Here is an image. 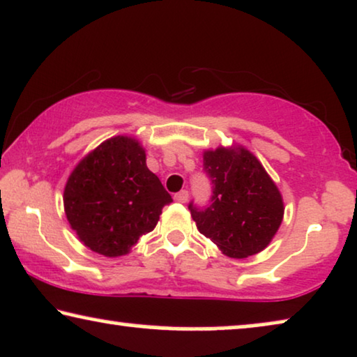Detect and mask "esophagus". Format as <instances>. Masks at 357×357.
Returning <instances> with one entry per match:
<instances>
[{"instance_id":"1","label":"esophagus","mask_w":357,"mask_h":357,"mask_svg":"<svg viewBox=\"0 0 357 357\" xmlns=\"http://www.w3.org/2000/svg\"><path fill=\"white\" fill-rule=\"evenodd\" d=\"M174 199H175V202H178V203H187V199H188V192H187V190H180L178 193H175Z\"/></svg>"}]
</instances>
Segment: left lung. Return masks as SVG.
Returning <instances> with one entry per match:
<instances>
[{
  "label": "left lung",
  "mask_w": 357,
  "mask_h": 357,
  "mask_svg": "<svg viewBox=\"0 0 357 357\" xmlns=\"http://www.w3.org/2000/svg\"><path fill=\"white\" fill-rule=\"evenodd\" d=\"M203 170L213 185L208 206L190 202L198 231L224 255L247 258L261 252L281 226V193L250 151H206Z\"/></svg>",
  "instance_id": "left-lung-1"
}]
</instances>
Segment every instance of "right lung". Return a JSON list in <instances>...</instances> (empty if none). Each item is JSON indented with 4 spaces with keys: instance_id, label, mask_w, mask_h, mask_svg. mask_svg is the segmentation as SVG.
I'll return each mask as SVG.
<instances>
[{
    "instance_id": "obj_1",
    "label": "right lung",
    "mask_w": 357,
    "mask_h": 357,
    "mask_svg": "<svg viewBox=\"0 0 357 357\" xmlns=\"http://www.w3.org/2000/svg\"><path fill=\"white\" fill-rule=\"evenodd\" d=\"M172 197L146 165L139 143L115 136L87 154L68 178L63 203L81 242L120 257L153 231Z\"/></svg>"
}]
</instances>
